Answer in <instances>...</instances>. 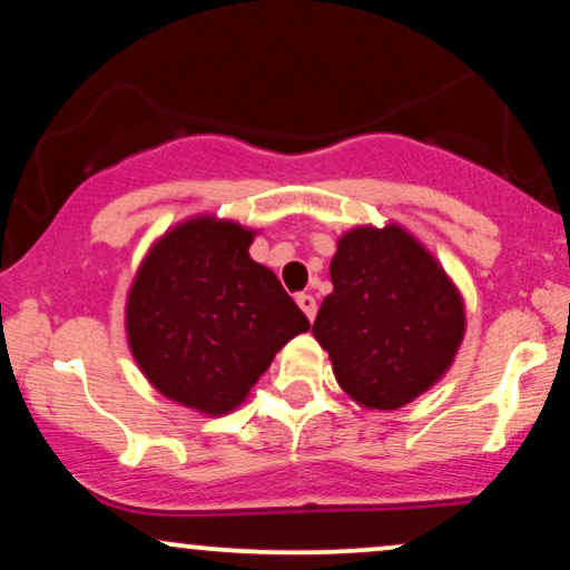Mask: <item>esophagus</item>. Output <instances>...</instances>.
<instances>
[{
    "instance_id": "esophagus-1",
    "label": "esophagus",
    "mask_w": 570,
    "mask_h": 570,
    "mask_svg": "<svg viewBox=\"0 0 570 570\" xmlns=\"http://www.w3.org/2000/svg\"><path fill=\"white\" fill-rule=\"evenodd\" d=\"M297 305L303 307V313H305L307 318H311V322H313V318H316L318 305H316V297H313V294H305V292L297 294Z\"/></svg>"
}]
</instances>
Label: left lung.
<instances>
[{
	"mask_svg": "<svg viewBox=\"0 0 570 570\" xmlns=\"http://www.w3.org/2000/svg\"><path fill=\"white\" fill-rule=\"evenodd\" d=\"M313 335L337 383L370 410H396L434 385L463 337V303L402 227L343 235Z\"/></svg>",
	"mask_w": 570,
	"mask_h": 570,
	"instance_id": "obj_1",
	"label": "left lung"
}]
</instances>
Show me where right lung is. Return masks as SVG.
I'll list each match as a JSON object with an SVG mask.
<instances>
[{
    "instance_id": "right-lung-1",
    "label": "right lung",
    "mask_w": 570,
    "mask_h": 570,
    "mask_svg": "<svg viewBox=\"0 0 570 570\" xmlns=\"http://www.w3.org/2000/svg\"><path fill=\"white\" fill-rule=\"evenodd\" d=\"M248 246L240 225L193 219L149 252L128 294L141 372L160 394L208 415L244 402L276 351L311 326Z\"/></svg>"
}]
</instances>
